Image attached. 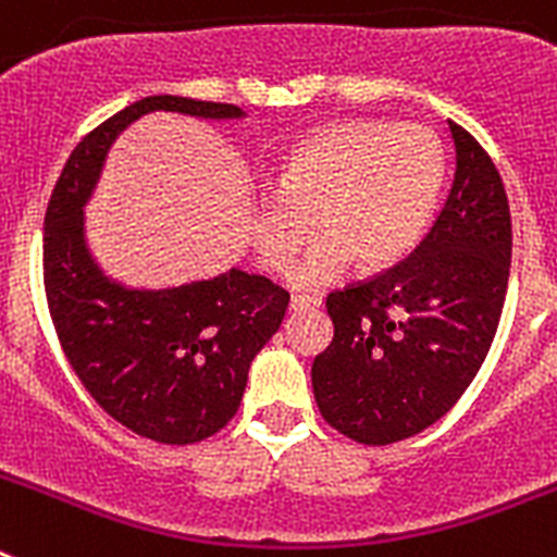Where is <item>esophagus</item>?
Masks as SVG:
<instances>
[{"label":"esophagus","instance_id":"34e87169","mask_svg":"<svg viewBox=\"0 0 557 557\" xmlns=\"http://www.w3.org/2000/svg\"><path fill=\"white\" fill-rule=\"evenodd\" d=\"M318 307H321V298H314V295H293L289 298V312H307V309Z\"/></svg>","mask_w":557,"mask_h":557}]
</instances>
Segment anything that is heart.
I'll list each match as a JSON object with an SVG mask.
<instances>
[{
    "label": "heart",
    "instance_id": "heart-1",
    "mask_svg": "<svg viewBox=\"0 0 557 557\" xmlns=\"http://www.w3.org/2000/svg\"><path fill=\"white\" fill-rule=\"evenodd\" d=\"M446 178V152L424 125L348 120L314 131L275 166L273 191L248 200V234L264 268L282 270L314 225L323 231L287 282L314 289L357 259L379 270L421 239Z\"/></svg>",
    "mask_w": 557,
    "mask_h": 557
}]
</instances>
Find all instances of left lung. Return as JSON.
Wrapping results in <instances>:
<instances>
[{"label": "left lung", "instance_id": "left-lung-1", "mask_svg": "<svg viewBox=\"0 0 557 557\" xmlns=\"http://www.w3.org/2000/svg\"><path fill=\"white\" fill-rule=\"evenodd\" d=\"M455 181L405 262L326 298L334 339L312 362L329 424L357 444L424 432L455 407L488 357L510 275V209L499 172L449 122Z\"/></svg>", "mask_w": 557, "mask_h": 557}]
</instances>
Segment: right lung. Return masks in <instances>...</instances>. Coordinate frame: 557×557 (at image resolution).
I'll return each mask as SVG.
<instances>
[{"instance_id": "add662e5", "label": "right lung", "mask_w": 557, "mask_h": 557, "mask_svg": "<svg viewBox=\"0 0 557 557\" xmlns=\"http://www.w3.org/2000/svg\"><path fill=\"white\" fill-rule=\"evenodd\" d=\"M152 111L211 122L225 102L152 95L113 113L72 150L44 218V287L61 346L97 405L136 435L198 444L234 418L250 362L278 332L289 295L243 268L170 287H136L97 262L86 234L113 141Z\"/></svg>"}]
</instances>
